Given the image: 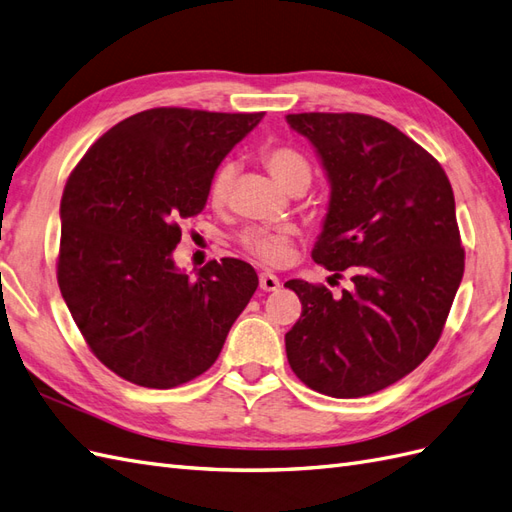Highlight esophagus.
<instances>
[{"instance_id": "esophagus-1", "label": "esophagus", "mask_w": 512, "mask_h": 512, "mask_svg": "<svg viewBox=\"0 0 512 512\" xmlns=\"http://www.w3.org/2000/svg\"><path fill=\"white\" fill-rule=\"evenodd\" d=\"M259 287H261V290H264V292H277L279 287H281V281H279L277 274L261 272V274H259Z\"/></svg>"}]
</instances>
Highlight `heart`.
<instances>
[{"label":"heart","mask_w":512,"mask_h":512,"mask_svg":"<svg viewBox=\"0 0 512 512\" xmlns=\"http://www.w3.org/2000/svg\"><path fill=\"white\" fill-rule=\"evenodd\" d=\"M264 162L270 173L287 190L307 188L311 183V164L307 157L292 147H270L264 151ZM235 166L222 162L212 175L207 188V199L214 207L225 205L231 192ZM240 242L255 259L264 264H281L290 253V231L287 229H261L251 227L240 235Z\"/></svg>","instance_id":"heart-1"}]
</instances>
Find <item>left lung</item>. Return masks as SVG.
<instances>
[{
	"instance_id": "obj_1",
	"label": "left lung",
	"mask_w": 512,
	"mask_h": 512,
	"mask_svg": "<svg viewBox=\"0 0 512 512\" xmlns=\"http://www.w3.org/2000/svg\"><path fill=\"white\" fill-rule=\"evenodd\" d=\"M316 149L331 201L311 257L342 296L292 279L303 313L285 335L294 374L331 398H361L411 374L437 346L465 270L450 179L398 127L368 114H287Z\"/></svg>"
}]
</instances>
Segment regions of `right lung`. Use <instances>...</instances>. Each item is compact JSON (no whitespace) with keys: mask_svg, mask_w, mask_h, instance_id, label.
Segmentation results:
<instances>
[{"mask_svg":"<svg viewBox=\"0 0 512 512\" xmlns=\"http://www.w3.org/2000/svg\"><path fill=\"white\" fill-rule=\"evenodd\" d=\"M264 112H138L73 168L60 203L58 285L93 355L125 381L170 389L209 370L259 279L240 259L196 279L173 251L214 170Z\"/></svg>","mask_w":512,"mask_h":512,"instance_id":"right-lung-1","label":"right lung"}]
</instances>
